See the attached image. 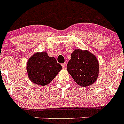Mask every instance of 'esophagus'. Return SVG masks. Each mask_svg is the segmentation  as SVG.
Masks as SVG:
<instances>
[{
	"mask_svg": "<svg viewBox=\"0 0 124 124\" xmlns=\"http://www.w3.org/2000/svg\"><path fill=\"white\" fill-rule=\"evenodd\" d=\"M62 68H63V69H66V63H63V65H62Z\"/></svg>",
	"mask_w": 124,
	"mask_h": 124,
	"instance_id": "1",
	"label": "esophagus"
}]
</instances>
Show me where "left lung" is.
I'll list each match as a JSON object with an SVG mask.
<instances>
[{"mask_svg":"<svg viewBox=\"0 0 124 124\" xmlns=\"http://www.w3.org/2000/svg\"><path fill=\"white\" fill-rule=\"evenodd\" d=\"M67 70L77 84L85 87L96 81L99 73V62L89 51L77 49L71 53Z\"/></svg>","mask_w":124,"mask_h":124,"instance_id":"1","label":"left lung"}]
</instances>
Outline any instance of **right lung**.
Instances as JSON below:
<instances>
[{
    "mask_svg": "<svg viewBox=\"0 0 124 124\" xmlns=\"http://www.w3.org/2000/svg\"><path fill=\"white\" fill-rule=\"evenodd\" d=\"M62 70L54 57H50L46 52L36 53L26 63L28 76L33 83L44 86L53 81Z\"/></svg>",
    "mask_w": 124,
    "mask_h": 124,
    "instance_id": "obj_1",
    "label": "right lung"
}]
</instances>
